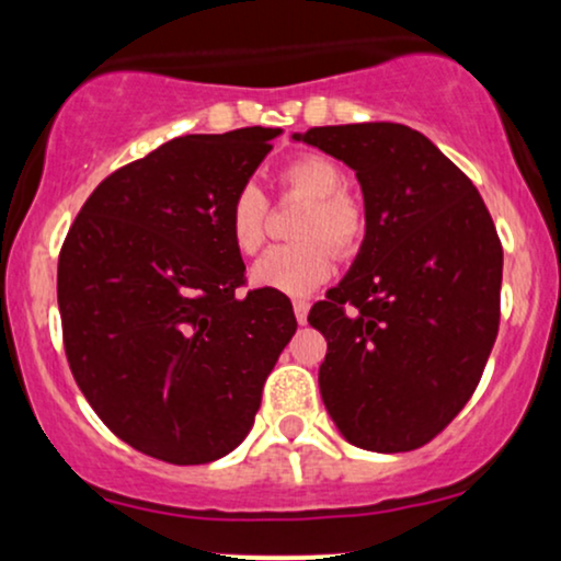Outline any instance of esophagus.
Here are the masks:
<instances>
[{"mask_svg": "<svg viewBox=\"0 0 561 561\" xmlns=\"http://www.w3.org/2000/svg\"><path fill=\"white\" fill-rule=\"evenodd\" d=\"M293 308H295V319H298V324H306L308 321V300H293Z\"/></svg>", "mask_w": 561, "mask_h": 561, "instance_id": "esophagus-1", "label": "esophagus"}]
</instances>
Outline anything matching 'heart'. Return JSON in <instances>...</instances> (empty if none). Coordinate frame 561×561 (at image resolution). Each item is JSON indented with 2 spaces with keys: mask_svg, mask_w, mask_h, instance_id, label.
<instances>
[{
  "mask_svg": "<svg viewBox=\"0 0 561 561\" xmlns=\"http://www.w3.org/2000/svg\"><path fill=\"white\" fill-rule=\"evenodd\" d=\"M282 190L306 199L295 237L300 242L276 244L250 268L255 287L282 295H308L332 276V251L353 255L366 234V214L358 197L343 190L345 173L332 158L306 152L279 173ZM229 237L242 255H253L266 237V197L248 184L237 192L227 216ZM331 244L327 245L325 242Z\"/></svg>",
  "mask_w": 561,
  "mask_h": 561,
  "instance_id": "obj_1",
  "label": "heart"
}]
</instances>
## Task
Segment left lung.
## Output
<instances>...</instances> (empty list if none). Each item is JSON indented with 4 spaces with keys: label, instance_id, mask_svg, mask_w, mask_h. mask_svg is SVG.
Listing matches in <instances>:
<instances>
[{
    "label": "left lung",
    "instance_id": "8db88e82",
    "mask_svg": "<svg viewBox=\"0 0 561 561\" xmlns=\"http://www.w3.org/2000/svg\"><path fill=\"white\" fill-rule=\"evenodd\" d=\"M356 171L366 234L308 313L327 337L321 401L353 446L430 443L478 388L501 319L504 250L474 184L403 124L293 134Z\"/></svg>",
    "mask_w": 561,
    "mask_h": 561
}]
</instances>
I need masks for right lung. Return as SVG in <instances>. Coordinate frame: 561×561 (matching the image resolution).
Returning a JSON list of instances; mask_svg holds the SVG:
<instances>
[{
  "mask_svg": "<svg viewBox=\"0 0 561 561\" xmlns=\"http://www.w3.org/2000/svg\"><path fill=\"white\" fill-rule=\"evenodd\" d=\"M282 128L186 134L105 179L57 263L76 382L121 440L169 465H208L255 422L298 321L287 295L244 285L229 205Z\"/></svg>",
  "mask_w": 561,
  "mask_h": 561,
  "instance_id": "1",
  "label": "right lung"
}]
</instances>
